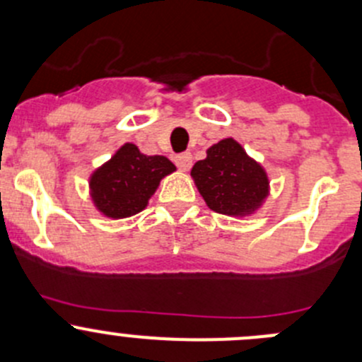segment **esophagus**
Returning a JSON list of instances; mask_svg holds the SVG:
<instances>
[{
  "label": "esophagus",
  "mask_w": 362,
  "mask_h": 362,
  "mask_svg": "<svg viewBox=\"0 0 362 362\" xmlns=\"http://www.w3.org/2000/svg\"><path fill=\"white\" fill-rule=\"evenodd\" d=\"M175 164H177L180 171H189L192 166V156L189 154V152L177 156V158H175Z\"/></svg>",
  "instance_id": "34e87169"
}]
</instances>
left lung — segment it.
Masks as SVG:
<instances>
[{
    "mask_svg": "<svg viewBox=\"0 0 362 362\" xmlns=\"http://www.w3.org/2000/svg\"><path fill=\"white\" fill-rule=\"evenodd\" d=\"M191 177L210 210L228 217H250L269 196V177L235 138L206 148V158L192 166Z\"/></svg>",
    "mask_w": 362,
    "mask_h": 362,
    "instance_id": "8db88e82",
    "label": "left lung"
}]
</instances>
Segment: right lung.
I'll list each match as a JSON object with an SVG mask.
<instances>
[{
	"label": "right lung",
	"instance_id": "1",
	"mask_svg": "<svg viewBox=\"0 0 362 362\" xmlns=\"http://www.w3.org/2000/svg\"><path fill=\"white\" fill-rule=\"evenodd\" d=\"M175 170V164L164 156H147L134 144H124L90 173V202L107 218L133 217L147 208L160 180Z\"/></svg>",
	"mask_w": 362,
	"mask_h": 362
}]
</instances>
